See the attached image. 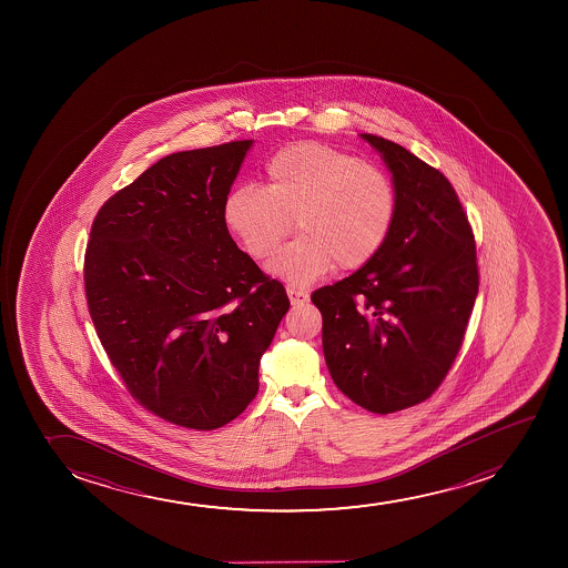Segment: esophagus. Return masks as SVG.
Listing matches in <instances>:
<instances>
[{
  "label": "esophagus",
  "instance_id": "esophagus-1",
  "mask_svg": "<svg viewBox=\"0 0 568 568\" xmlns=\"http://www.w3.org/2000/svg\"><path fill=\"white\" fill-rule=\"evenodd\" d=\"M287 297L292 301V305H303V303H307L308 295L305 292H300V290H294V287H287Z\"/></svg>",
  "mask_w": 568,
  "mask_h": 568
}]
</instances>
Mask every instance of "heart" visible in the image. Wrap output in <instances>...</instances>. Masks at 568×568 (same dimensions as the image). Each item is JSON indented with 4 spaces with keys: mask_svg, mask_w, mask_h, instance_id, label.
Instances as JSON below:
<instances>
[{
    "mask_svg": "<svg viewBox=\"0 0 568 568\" xmlns=\"http://www.w3.org/2000/svg\"><path fill=\"white\" fill-rule=\"evenodd\" d=\"M398 215L392 178L358 156L318 142H297L265 164V187L229 191L222 222L254 260H267L294 231L301 236L268 263L292 286H307L335 265L364 267L383 250Z\"/></svg>",
    "mask_w": 568,
    "mask_h": 568,
    "instance_id": "b5f03b06",
    "label": "heart"
}]
</instances>
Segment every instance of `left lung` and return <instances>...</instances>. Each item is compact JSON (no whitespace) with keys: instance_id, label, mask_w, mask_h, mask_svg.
Returning a JSON list of instances; mask_svg holds the SVG:
<instances>
[{"instance_id":"1","label":"left lung","mask_w":568,"mask_h":568,"mask_svg":"<svg viewBox=\"0 0 568 568\" xmlns=\"http://www.w3.org/2000/svg\"><path fill=\"white\" fill-rule=\"evenodd\" d=\"M385 159L398 215L383 250L318 287L322 346L333 383L386 415L430 398L463 346L479 271L476 239L449 180L390 140L362 134Z\"/></svg>"}]
</instances>
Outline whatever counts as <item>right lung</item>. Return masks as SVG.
Returning <instances> with one entry per match:
<instances>
[{
	"label": "right lung",
	"instance_id": "add662e5",
	"mask_svg": "<svg viewBox=\"0 0 568 568\" xmlns=\"http://www.w3.org/2000/svg\"><path fill=\"white\" fill-rule=\"evenodd\" d=\"M252 140L163 156L110 196L87 242V305L126 390L191 430L239 417L290 308L222 222Z\"/></svg>",
	"mask_w": 568,
	"mask_h": 568
}]
</instances>
